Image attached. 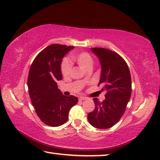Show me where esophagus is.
I'll use <instances>...</instances> for the list:
<instances>
[{
  "mask_svg": "<svg viewBox=\"0 0 160 160\" xmlns=\"http://www.w3.org/2000/svg\"><path fill=\"white\" fill-rule=\"evenodd\" d=\"M88 98H86V97H80L79 98V101H83V100H86V99H87Z\"/></svg>",
  "mask_w": 160,
  "mask_h": 160,
  "instance_id": "34e87169",
  "label": "esophagus"
}]
</instances>
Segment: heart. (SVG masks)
Masks as SVG:
<instances>
[{"label": "heart", "mask_w": 160, "mask_h": 160, "mask_svg": "<svg viewBox=\"0 0 160 160\" xmlns=\"http://www.w3.org/2000/svg\"><path fill=\"white\" fill-rule=\"evenodd\" d=\"M72 61H74L80 68L88 70L92 69L93 59L92 56L87 52L72 53L70 56ZM72 64L68 60H64L61 65V72L64 77L70 76L72 72Z\"/></svg>", "instance_id": "1"}]
</instances>
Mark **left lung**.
Returning <instances> with one entry per match:
<instances>
[{
  "mask_svg": "<svg viewBox=\"0 0 160 160\" xmlns=\"http://www.w3.org/2000/svg\"><path fill=\"white\" fill-rule=\"evenodd\" d=\"M101 65L99 85L106 90L103 102L94 98L95 109L88 114L90 124L98 129L110 128L121 118L131 97L132 79L127 63L117 53L104 48H91Z\"/></svg>",
  "mask_w": 160,
  "mask_h": 160,
  "instance_id": "1",
  "label": "left lung"
}]
</instances>
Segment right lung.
Wrapping results in <instances>:
<instances>
[{
	"label": "right lung",
	"instance_id": "right-lung-1",
	"mask_svg": "<svg viewBox=\"0 0 160 160\" xmlns=\"http://www.w3.org/2000/svg\"><path fill=\"white\" fill-rule=\"evenodd\" d=\"M74 47L51 44L35 57L28 77L32 105L40 119L51 127L61 126L68 120L70 108L78 102L75 96L62 95L57 81L62 79V59Z\"/></svg>",
	"mask_w": 160,
	"mask_h": 160
}]
</instances>
